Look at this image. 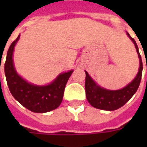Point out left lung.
<instances>
[{
  "label": "left lung",
  "instance_id": "obj_1",
  "mask_svg": "<svg viewBox=\"0 0 147 147\" xmlns=\"http://www.w3.org/2000/svg\"><path fill=\"white\" fill-rule=\"evenodd\" d=\"M127 34L135 44L136 51L138 53L139 64H140L139 72L132 82L130 83L125 87H123V89L118 90H109L98 86L90 78L87 71H85L86 72L85 89H86V99L90 104L94 108L108 111L116 110L117 109L122 107L125 103L128 102L139 88L142 79V58H141V55L139 54V48L135 39L130 36L128 33H127Z\"/></svg>",
  "mask_w": 147,
  "mask_h": 147
}]
</instances>
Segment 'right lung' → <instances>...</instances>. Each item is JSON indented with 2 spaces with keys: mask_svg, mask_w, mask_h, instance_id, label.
<instances>
[{
  "mask_svg": "<svg viewBox=\"0 0 147 147\" xmlns=\"http://www.w3.org/2000/svg\"><path fill=\"white\" fill-rule=\"evenodd\" d=\"M19 38L20 35L10 45L5 63V73L9 90L21 105L34 113L53 110L61 105L66 83L73 71L61 74L47 86H35L27 83L16 73L13 65L12 53Z\"/></svg>",
  "mask_w": 147,
  "mask_h": 147,
  "instance_id": "right-lung-1",
  "label": "right lung"
}]
</instances>
